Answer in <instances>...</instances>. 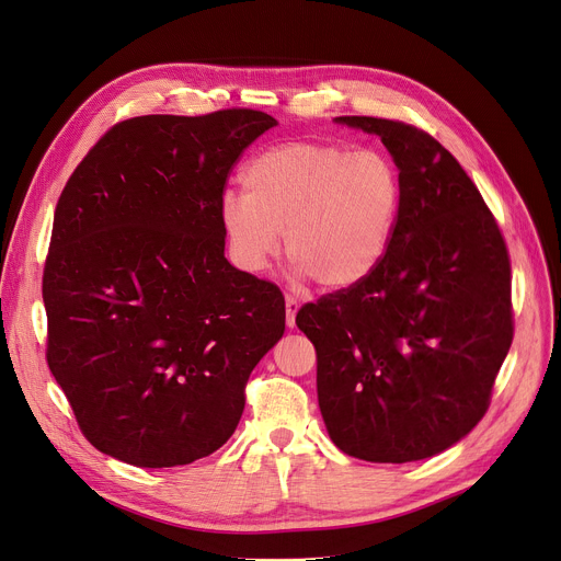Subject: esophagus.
I'll use <instances>...</instances> for the list:
<instances>
[{
    "label": "esophagus",
    "instance_id": "esophagus-1",
    "mask_svg": "<svg viewBox=\"0 0 561 561\" xmlns=\"http://www.w3.org/2000/svg\"><path fill=\"white\" fill-rule=\"evenodd\" d=\"M297 309H300V300L293 295H286V324L288 327H295V313Z\"/></svg>",
    "mask_w": 561,
    "mask_h": 561
}]
</instances>
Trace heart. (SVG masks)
Wrapping results in <instances>:
<instances>
[{"label": "heart", "instance_id": "b5f03b06", "mask_svg": "<svg viewBox=\"0 0 561 561\" xmlns=\"http://www.w3.org/2000/svg\"><path fill=\"white\" fill-rule=\"evenodd\" d=\"M243 196L218 205L232 264L266 271L284 250L297 282L350 288L383 261L394 237L401 180L379 151L329 141H286L254 156L241 173Z\"/></svg>", "mask_w": 561, "mask_h": 561}]
</instances>
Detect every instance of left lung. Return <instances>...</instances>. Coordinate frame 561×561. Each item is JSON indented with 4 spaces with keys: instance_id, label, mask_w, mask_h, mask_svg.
I'll use <instances>...</instances> for the list:
<instances>
[{
    "instance_id": "left-lung-1",
    "label": "left lung",
    "mask_w": 561,
    "mask_h": 561,
    "mask_svg": "<svg viewBox=\"0 0 561 561\" xmlns=\"http://www.w3.org/2000/svg\"><path fill=\"white\" fill-rule=\"evenodd\" d=\"M335 122L381 137L401 207L377 271L305 305L295 324L318 354L331 442L367 462L424 460L488 413L514 335L510 254L478 186L437 139L392 119Z\"/></svg>"
}]
</instances>
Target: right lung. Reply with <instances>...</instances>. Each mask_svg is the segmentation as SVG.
I'll return each mask as SVG.
<instances>
[{
  "mask_svg": "<svg viewBox=\"0 0 561 561\" xmlns=\"http://www.w3.org/2000/svg\"><path fill=\"white\" fill-rule=\"evenodd\" d=\"M273 126L248 107L126 119L67 180L43 275L47 363L101 454L162 469L232 437L286 309L226 259L218 205Z\"/></svg>",
  "mask_w": 561,
  "mask_h": 561,
  "instance_id": "obj_1",
  "label": "right lung"
}]
</instances>
